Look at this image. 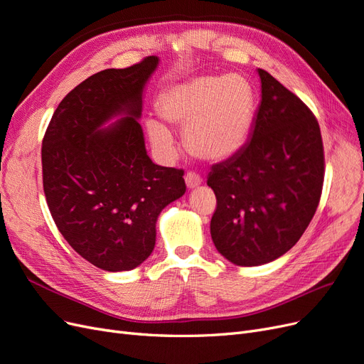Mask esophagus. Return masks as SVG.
Instances as JSON below:
<instances>
[{
    "label": "esophagus",
    "instance_id": "34e87169",
    "mask_svg": "<svg viewBox=\"0 0 364 364\" xmlns=\"http://www.w3.org/2000/svg\"><path fill=\"white\" fill-rule=\"evenodd\" d=\"M202 182H203L202 178L197 173L190 171V173H186V176H185V183H186V186H188L190 190L197 188V186L202 185Z\"/></svg>",
    "mask_w": 364,
    "mask_h": 364
}]
</instances>
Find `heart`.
Returning a JSON list of instances; mask_svg holds the SVG:
<instances>
[{
    "mask_svg": "<svg viewBox=\"0 0 364 364\" xmlns=\"http://www.w3.org/2000/svg\"><path fill=\"white\" fill-rule=\"evenodd\" d=\"M255 91L243 75H200L170 86L158 100L161 117L185 127V144L194 156L220 162L246 146L255 117ZM158 150L174 149L171 130L158 119L147 121Z\"/></svg>",
    "mask_w": 364,
    "mask_h": 364,
    "instance_id": "heart-1",
    "label": "heart"
}]
</instances>
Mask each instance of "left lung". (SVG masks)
Returning a JSON list of instances; mask_svg holds the SVG:
<instances>
[{"mask_svg":"<svg viewBox=\"0 0 364 364\" xmlns=\"http://www.w3.org/2000/svg\"><path fill=\"white\" fill-rule=\"evenodd\" d=\"M261 103L247 144L211 167L217 197L211 237L237 266L282 257L310 225L321 200L325 156L321 127L308 106L258 70Z\"/></svg>","mask_w":364,"mask_h":364,"instance_id":"obj_1","label":"left lung"}]
</instances>
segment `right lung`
<instances>
[{"label": "right lung", "instance_id": "add662e5", "mask_svg": "<svg viewBox=\"0 0 364 364\" xmlns=\"http://www.w3.org/2000/svg\"><path fill=\"white\" fill-rule=\"evenodd\" d=\"M159 63L87 77L59 103L42 141L47 205L68 245L95 267H138L155 249L162 209L185 194L183 170L147 155L142 92ZM120 119L106 129L109 119Z\"/></svg>", "mask_w": 364, "mask_h": 364}]
</instances>
